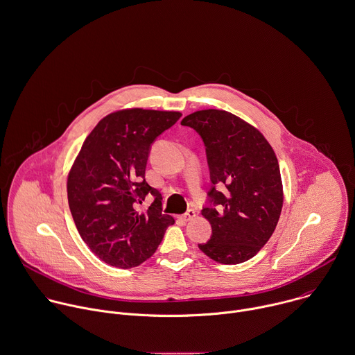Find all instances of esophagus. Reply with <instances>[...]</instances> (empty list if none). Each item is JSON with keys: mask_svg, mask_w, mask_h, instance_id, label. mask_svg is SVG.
Returning <instances> with one entry per match:
<instances>
[{"mask_svg": "<svg viewBox=\"0 0 355 355\" xmlns=\"http://www.w3.org/2000/svg\"><path fill=\"white\" fill-rule=\"evenodd\" d=\"M197 216V214H196V211L194 209H189L184 215H182V219L183 220H186V222H189V220H191V219H194Z\"/></svg>", "mask_w": 355, "mask_h": 355, "instance_id": "1", "label": "esophagus"}]
</instances>
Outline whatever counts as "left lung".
<instances>
[{"instance_id": "8db88e82", "label": "left lung", "mask_w": 355, "mask_h": 355, "mask_svg": "<svg viewBox=\"0 0 355 355\" xmlns=\"http://www.w3.org/2000/svg\"><path fill=\"white\" fill-rule=\"evenodd\" d=\"M182 125L196 129L207 147L212 189L201 215L212 236L198 248L222 264L253 257L272 236L284 204L275 153L263 133L234 114L208 109L191 113ZM218 184L224 190L219 192Z\"/></svg>"}]
</instances>
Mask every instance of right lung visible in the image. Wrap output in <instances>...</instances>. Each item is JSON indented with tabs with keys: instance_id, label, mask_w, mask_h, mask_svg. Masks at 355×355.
<instances>
[{
	"instance_id": "1",
	"label": "right lung",
	"mask_w": 355,
	"mask_h": 355,
	"mask_svg": "<svg viewBox=\"0 0 355 355\" xmlns=\"http://www.w3.org/2000/svg\"><path fill=\"white\" fill-rule=\"evenodd\" d=\"M182 117L179 112L125 109L101 119L87 136L67 176L76 227L89 249L119 268L153 256L175 219L162 214L161 194L146 179L151 143ZM146 211L137 207L148 194Z\"/></svg>"
}]
</instances>
